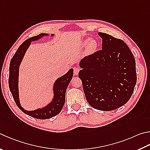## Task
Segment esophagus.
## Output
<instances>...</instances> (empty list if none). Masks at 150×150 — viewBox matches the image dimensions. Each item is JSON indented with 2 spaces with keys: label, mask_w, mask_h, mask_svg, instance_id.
<instances>
[{
  "label": "esophagus",
  "mask_w": 150,
  "mask_h": 150,
  "mask_svg": "<svg viewBox=\"0 0 150 150\" xmlns=\"http://www.w3.org/2000/svg\"><path fill=\"white\" fill-rule=\"evenodd\" d=\"M80 71V68L78 67H75L73 68V73H74V75H77L79 72Z\"/></svg>",
  "instance_id": "obj_1"
}]
</instances>
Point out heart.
Returning a JSON list of instances; mask_svg holds the SVG:
<instances>
[{
  "label": "heart",
  "mask_w": 150,
  "mask_h": 150,
  "mask_svg": "<svg viewBox=\"0 0 150 150\" xmlns=\"http://www.w3.org/2000/svg\"><path fill=\"white\" fill-rule=\"evenodd\" d=\"M84 45L86 46V51L88 54H93L96 51L98 47V42L95 39H91L90 40V39H87L84 40Z\"/></svg>",
  "instance_id": "1"
}]
</instances>
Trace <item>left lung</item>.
<instances>
[{"mask_svg":"<svg viewBox=\"0 0 150 150\" xmlns=\"http://www.w3.org/2000/svg\"><path fill=\"white\" fill-rule=\"evenodd\" d=\"M102 50L84 57L79 66V77L87 102L96 110H116L130 100L137 77L136 62L123 40L104 33Z\"/></svg>","mask_w":150,"mask_h":150,"instance_id":"8db88e82","label":"left lung"}]
</instances>
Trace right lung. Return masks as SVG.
<instances>
[{
  "label": "right lung",
  "instance_id": "right-lung-1",
  "mask_svg": "<svg viewBox=\"0 0 150 150\" xmlns=\"http://www.w3.org/2000/svg\"><path fill=\"white\" fill-rule=\"evenodd\" d=\"M48 34L41 33L27 39L18 48L12 58L11 59L9 67L8 84L11 93L18 107L23 111L33 118L39 119H47L53 117L60 113L66 101V92L68 85L72 79L73 69H70L67 73L58 78L54 84L53 92L54 97L52 102L42 108H39L33 111H27L21 107L19 98L18 91V77L19 67L27 50L32 41L37 40L44 36H48ZM54 34H52L53 36Z\"/></svg>",
  "mask_w": 150,
  "mask_h": 150
}]
</instances>
